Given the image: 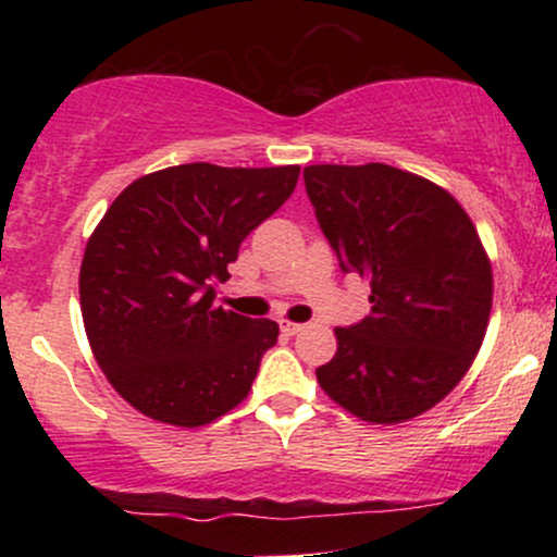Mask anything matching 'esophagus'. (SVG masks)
<instances>
[{
  "mask_svg": "<svg viewBox=\"0 0 557 557\" xmlns=\"http://www.w3.org/2000/svg\"><path fill=\"white\" fill-rule=\"evenodd\" d=\"M280 327H283L285 335H298V332H304V324H296V322H283Z\"/></svg>",
  "mask_w": 557,
  "mask_h": 557,
  "instance_id": "34e87169",
  "label": "esophagus"
}]
</instances>
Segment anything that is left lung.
I'll list each match as a JSON object with an SVG mask.
<instances>
[{"label": "left lung", "instance_id": "left-lung-1", "mask_svg": "<svg viewBox=\"0 0 557 557\" xmlns=\"http://www.w3.org/2000/svg\"><path fill=\"white\" fill-rule=\"evenodd\" d=\"M304 183L341 270L372 287V311L335 330L319 385L374 424L430 411L487 332L492 270L476 227L447 190L389 164H311Z\"/></svg>", "mask_w": 557, "mask_h": 557}]
</instances>
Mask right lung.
I'll use <instances>...</instances> for the list:
<instances>
[{
	"mask_svg": "<svg viewBox=\"0 0 557 557\" xmlns=\"http://www.w3.org/2000/svg\"><path fill=\"white\" fill-rule=\"evenodd\" d=\"M298 172L177 164L107 209L81 264V311L101 372L140 413L201 426L248 395L280 327L216 306L214 285Z\"/></svg>",
	"mask_w": 557,
	"mask_h": 557,
	"instance_id": "add662e5",
	"label": "right lung"
}]
</instances>
